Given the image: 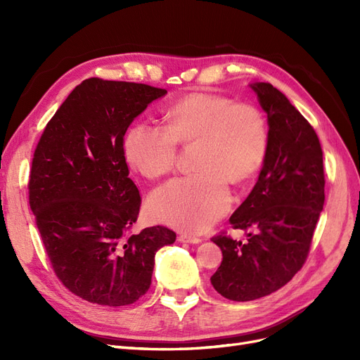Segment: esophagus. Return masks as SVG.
<instances>
[{"label": "esophagus", "instance_id": "esophagus-1", "mask_svg": "<svg viewBox=\"0 0 360 360\" xmlns=\"http://www.w3.org/2000/svg\"><path fill=\"white\" fill-rule=\"evenodd\" d=\"M179 242H181V243H200L201 238L197 237V236H191V234H180Z\"/></svg>", "mask_w": 360, "mask_h": 360}]
</instances>
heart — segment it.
I'll use <instances>...</instances> for the list:
<instances>
[{
	"label": "heart",
	"instance_id": "b5f03b06",
	"mask_svg": "<svg viewBox=\"0 0 360 360\" xmlns=\"http://www.w3.org/2000/svg\"><path fill=\"white\" fill-rule=\"evenodd\" d=\"M163 122L165 126L147 122L130 126L123 141L124 158L141 176L158 180L176 167L179 144L198 141V172L155 191L148 213L183 231H204L230 209V181L242 184L263 167L269 150L266 118L254 105L192 93L171 103Z\"/></svg>",
	"mask_w": 360,
	"mask_h": 360
}]
</instances>
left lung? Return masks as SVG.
I'll return each mask as SVG.
<instances>
[{
  "instance_id": "left-lung-1",
  "label": "left lung",
  "mask_w": 360,
  "mask_h": 360,
  "mask_svg": "<svg viewBox=\"0 0 360 360\" xmlns=\"http://www.w3.org/2000/svg\"><path fill=\"white\" fill-rule=\"evenodd\" d=\"M267 114L269 150L254 189L231 214L242 243L225 233L212 240L222 263L210 278L221 296L249 302L292 279L307 261L324 204L323 151L317 134L269 82L250 84Z\"/></svg>"
}]
</instances>
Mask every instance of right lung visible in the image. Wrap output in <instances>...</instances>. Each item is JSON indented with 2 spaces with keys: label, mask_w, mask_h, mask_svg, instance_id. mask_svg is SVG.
Here are the masks:
<instances>
[{
  "label": "right lung",
  "mask_w": 360,
  "mask_h": 360,
  "mask_svg": "<svg viewBox=\"0 0 360 360\" xmlns=\"http://www.w3.org/2000/svg\"><path fill=\"white\" fill-rule=\"evenodd\" d=\"M167 90L147 84L82 81L40 136L30 172V207L63 285L105 307H124L150 288L158 250L176 242L167 226L127 231L141 197L123 141L130 123Z\"/></svg>",
  "instance_id": "right-lung-1"
}]
</instances>
